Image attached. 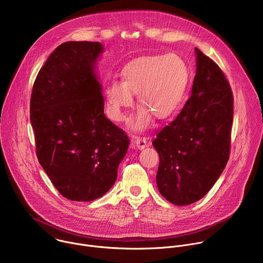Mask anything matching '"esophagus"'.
Returning a JSON list of instances; mask_svg holds the SVG:
<instances>
[{"label":"esophagus","instance_id":"1","mask_svg":"<svg viewBox=\"0 0 263 263\" xmlns=\"http://www.w3.org/2000/svg\"><path fill=\"white\" fill-rule=\"evenodd\" d=\"M132 142H133V143L136 145V147L139 148V149H142V148H144V147L147 145V141H146V138H145V137L135 136V137H133Z\"/></svg>","mask_w":263,"mask_h":263}]
</instances>
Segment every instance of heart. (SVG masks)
<instances>
[{"instance_id": "b5f03b06", "label": "heart", "mask_w": 263, "mask_h": 263, "mask_svg": "<svg viewBox=\"0 0 263 263\" xmlns=\"http://www.w3.org/2000/svg\"><path fill=\"white\" fill-rule=\"evenodd\" d=\"M123 82L114 81L106 88L107 114L122 122L125 109L133 106L132 93L141 105L129 121V127L142 131L152 125L153 116L166 120L180 108L190 83V68L176 54L135 58L122 69Z\"/></svg>"}]
</instances>
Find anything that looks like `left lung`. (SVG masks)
I'll use <instances>...</instances> for the list:
<instances>
[{
    "instance_id": "obj_1",
    "label": "left lung",
    "mask_w": 263,
    "mask_h": 263,
    "mask_svg": "<svg viewBox=\"0 0 263 263\" xmlns=\"http://www.w3.org/2000/svg\"><path fill=\"white\" fill-rule=\"evenodd\" d=\"M191 98L152 144L159 154V193L175 205L202 199L226 166L231 145L233 93L219 66L199 49Z\"/></svg>"
}]
</instances>
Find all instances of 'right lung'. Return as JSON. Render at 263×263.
Wrapping results in <instances>:
<instances>
[{
  "mask_svg": "<svg viewBox=\"0 0 263 263\" xmlns=\"http://www.w3.org/2000/svg\"><path fill=\"white\" fill-rule=\"evenodd\" d=\"M102 52L98 42L61 44L37 73L30 99L37 158L56 190L76 202L111 189L130 143L104 115L93 71Z\"/></svg>",
  "mask_w": 263,
  "mask_h": 263,
  "instance_id": "add662e5",
  "label": "right lung"
}]
</instances>
